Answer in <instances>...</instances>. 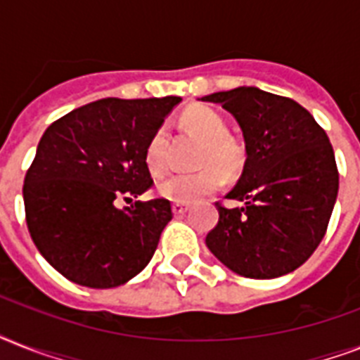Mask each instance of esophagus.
Segmentation results:
<instances>
[{"label": "esophagus", "instance_id": "obj_1", "mask_svg": "<svg viewBox=\"0 0 360 360\" xmlns=\"http://www.w3.org/2000/svg\"><path fill=\"white\" fill-rule=\"evenodd\" d=\"M172 209H174V214H177V217H179V214H185L186 211H188V205H185V203H174V205H172Z\"/></svg>", "mask_w": 360, "mask_h": 360}]
</instances>
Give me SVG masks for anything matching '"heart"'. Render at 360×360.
Segmentation results:
<instances>
[{"label":"heart","instance_id":"heart-1","mask_svg":"<svg viewBox=\"0 0 360 360\" xmlns=\"http://www.w3.org/2000/svg\"><path fill=\"white\" fill-rule=\"evenodd\" d=\"M181 123L186 130L203 140L198 157L196 174H175L158 183L157 192L175 203H192L213 194L224 185L226 177H233L243 169L246 149L243 141L228 132V121L219 110L207 104H192L181 114ZM147 169L153 175H160L168 168L166 132L155 130L147 140L146 153Z\"/></svg>","mask_w":360,"mask_h":360}]
</instances>
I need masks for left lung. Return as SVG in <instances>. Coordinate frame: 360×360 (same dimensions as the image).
<instances>
[{
    "mask_svg": "<svg viewBox=\"0 0 360 360\" xmlns=\"http://www.w3.org/2000/svg\"><path fill=\"white\" fill-rule=\"evenodd\" d=\"M226 108L245 136L246 160L228 200L217 203L219 224L205 245L246 278H276L301 267L323 239L336 194L338 168L325 130L308 110L257 87L203 97Z\"/></svg>",
    "mask_w": 360,
    "mask_h": 360,
    "instance_id": "8db88e82",
    "label": "left lung"
}]
</instances>
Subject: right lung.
Instances as JSON below:
<instances>
[{
    "instance_id": "add662e5",
    "label": "right lung",
    "mask_w": 360,
    "mask_h": 360,
    "mask_svg": "<svg viewBox=\"0 0 360 360\" xmlns=\"http://www.w3.org/2000/svg\"><path fill=\"white\" fill-rule=\"evenodd\" d=\"M179 97L101 98L53 121L24 179L25 222L42 257L75 284L129 282L157 250L174 213L168 200H130L151 188L147 140Z\"/></svg>"
}]
</instances>
